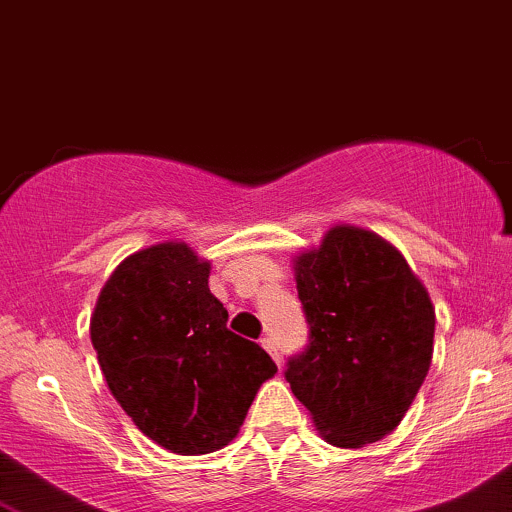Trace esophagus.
Returning a JSON list of instances; mask_svg holds the SVG:
<instances>
[{"instance_id": "34e87169", "label": "esophagus", "mask_w": 512, "mask_h": 512, "mask_svg": "<svg viewBox=\"0 0 512 512\" xmlns=\"http://www.w3.org/2000/svg\"><path fill=\"white\" fill-rule=\"evenodd\" d=\"M262 346H264V349L269 351V354H272L274 361L279 363V366H281V356H279V349H276V342H274V339H272V337H264V339H262Z\"/></svg>"}]
</instances>
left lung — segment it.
Instances as JSON below:
<instances>
[{"mask_svg":"<svg viewBox=\"0 0 512 512\" xmlns=\"http://www.w3.org/2000/svg\"><path fill=\"white\" fill-rule=\"evenodd\" d=\"M310 334L286 363L293 395L337 448H363L399 426L433 356L436 310L395 245L334 226L293 260Z\"/></svg>","mask_w":512,"mask_h":512,"instance_id":"8db88e82","label":"left lung"}]
</instances>
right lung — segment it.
<instances>
[{"instance_id": "right-lung-1", "label": "right lung", "mask_w": 512, "mask_h": 512, "mask_svg": "<svg viewBox=\"0 0 512 512\" xmlns=\"http://www.w3.org/2000/svg\"><path fill=\"white\" fill-rule=\"evenodd\" d=\"M207 260L158 243L117 264L91 315V342L134 426L178 455H207L238 436L276 363L226 327Z\"/></svg>"}]
</instances>
